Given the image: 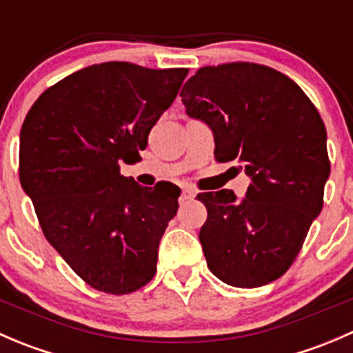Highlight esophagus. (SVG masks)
<instances>
[{
	"label": "esophagus",
	"instance_id": "34e87169",
	"mask_svg": "<svg viewBox=\"0 0 353 353\" xmlns=\"http://www.w3.org/2000/svg\"><path fill=\"white\" fill-rule=\"evenodd\" d=\"M194 196H196V191H194L193 188H184L183 194H181V199H191Z\"/></svg>",
	"mask_w": 353,
	"mask_h": 353
}]
</instances>
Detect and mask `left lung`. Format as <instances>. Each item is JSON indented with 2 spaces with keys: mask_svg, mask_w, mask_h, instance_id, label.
Here are the masks:
<instances>
[{
  "mask_svg": "<svg viewBox=\"0 0 353 353\" xmlns=\"http://www.w3.org/2000/svg\"><path fill=\"white\" fill-rule=\"evenodd\" d=\"M181 97L188 116L212 128L216 162L236 160L252 181L241 201L230 190L196 196L208 212L206 265L227 285H266L290 268L323 208L325 123L294 80L256 63L199 68Z\"/></svg>",
  "mask_w": 353,
  "mask_h": 353,
  "instance_id": "1",
  "label": "left lung"
}]
</instances>
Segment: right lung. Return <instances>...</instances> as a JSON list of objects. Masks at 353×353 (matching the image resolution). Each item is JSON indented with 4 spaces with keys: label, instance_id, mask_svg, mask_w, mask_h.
<instances>
[{
    "label": "right lung",
    "instance_id": "add662e5",
    "mask_svg": "<svg viewBox=\"0 0 353 353\" xmlns=\"http://www.w3.org/2000/svg\"><path fill=\"white\" fill-rule=\"evenodd\" d=\"M188 71L92 65L42 92L25 117L20 183L46 239L95 290L131 294L154 279L181 190L140 186L119 163L140 160Z\"/></svg>",
    "mask_w": 353,
    "mask_h": 353
}]
</instances>
